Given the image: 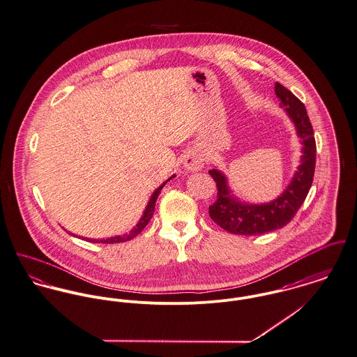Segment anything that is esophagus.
<instances>
[{
  "mask_svg": "<svg viewBox=\"0 0 357 357\" xmlns=\"http://www.w3.org/2000/svg\"><path fill=\"white\" fill-rule=\"evenodd\" d=\"M183 165L187 170L196 172V170H200L203 167L204 160H203L202 154H199L197 151H188L183 158Z\"/></svg>",
  "mask_w": 357,
  "mask_h": 357,
  "instance_id": "obj_1",
  "label": "esophagus"
}]
</instances>
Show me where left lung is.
Masks as SVG:
<instances>
[{"label": "left lung", "mask_w": 357, "mask_h": 357, "mask_svg": "<svg viewBox=\"0 0 357 357\" xmlns=\"http://www.w3.org/2000/svg\"><path fill=\"white\" fill-rule=\"evenodd\" d=\"M275 96L281 99V106L291 117L297 136L301 139V161L287 190L275 200L263 204L241 203L230 192L224 173L217 169L208 170L218 190L217 200L208 207V214L217 225L233 234H263L285 227L292 221L312 185L317 143L305 106L280 83H275Z\"/></svg>", "instance_id": "left-lung-1"}]
</instances>
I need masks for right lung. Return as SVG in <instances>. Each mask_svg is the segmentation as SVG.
I'll return each mask as SVG.
<instances>
[{
	"mask_svg": "<svg viewBox=\"0 0 357 357\" xmlns=\"http://www.w3.org/2000/svg\"><path fill=\"white\" fill-rule=\"evenodd\" d=\"M173 177H174V176L169 177V178L163 183L162 185H161L160 188H157V190L154 191V194L151 195V197H150V200H149V203H147V207H146V210H144V213H143L140 221L137 222L136 227L130 230V233L123 234V236H114V237H109V238H102V240H94V238H86V240L94 241V243L113 244V243H124V241H128L130 238H133L135 236H137L144 227H147V224L150 222V220H151V217H153V214H154V210H155V202H157V199H158V195L161 194V190L165 187V184H166L167 181H170ZM70 234H72V233H70ZM72 236H73V234H72Z\"/></svg>",
	"mask_w": 357,
	"mask_h": 357,
	"instance_id": "right-lung-1",
	"label": "right lung"
}]
</instances>
